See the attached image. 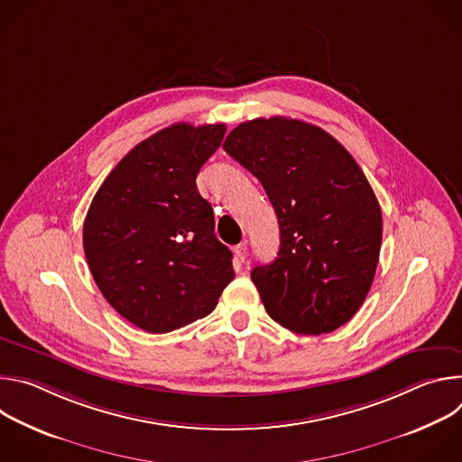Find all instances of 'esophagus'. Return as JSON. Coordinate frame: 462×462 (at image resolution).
Instances as JSON below:
<instances>
[{
  "instance_id": "1",
  "label": "esophagus",
  "mask_w": 462,
  "mask_h": 462,
  "mask_svg": "<svg viewBox=\"0 0 462 462\" xmlns=\"http://www.w3.org/2000/svg\"><path fill=\"white\" fill-rule=\"evenodd\" d=\"M246 252H248L246 243H239V245L234 248V255H236L237 263H245V259H246Z\"/></svg>"
}]
</instances>
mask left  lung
Returning <instances> with one entry per match:
<instances>
[{
	"mask_svg": "<svg viewBox=\"0 0 462 462\" xmlns=\"http://www.w3.org/2000/svg\"><path fill=\"white\" fill-rule=\"evenodd\" d=\"M223 148L257 177L280 223L278 257L250 274L269 316L298 335L347 323L382 245L380 205L356 161L321 127L285 116L239 124Z\"/></svg>",
	"mask_w": 462,
	"mask_h": 462,
	"instance_id": "1",
	"label": "left lung"
}]
</instances>
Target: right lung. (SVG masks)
Instances as JSON below:
<instances>
[{"mask_svg":"<svg viewBox=\"0 0 462 462\" xmlns=\"http://www.w3.org/2000/svg\"><path fill=\"white\" fill-rule=\"evenodd\" d=\"M225 124H173L131 150L95 193L84 221L88 265L107 303L162 335L208 316L234 280L195 177Z\"/></svg>","mask_w":462,"mask_h":462,"instance_id":"right-lung-1","label":"right lung"}]
</instances>
